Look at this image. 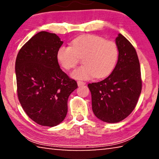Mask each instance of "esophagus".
<instances>
[{
  "label": "esophagus",
  "instance_id": "esophagus-1",
  "mask_svg": "<svg viewBox=\"0 0 159 159\" xmlns=\"http://www.w3.org/2000/svg\"><path fill=\"white\" fill-rule=\"evenodd\" d=\"M77 83H78V85H79V86H81V85H85V82L80 81V80H79V81H77Z\"/></svg>",
  "mask_w": 159,
  "mask_h": 159
}]
</instances>
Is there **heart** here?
Instances as JSON below:
<instances>
[{"instance_id": "heart-1", "label": "heart", "mask_w": 159, "mask_h": 159, "mask_svg": "<svg viewBox=\"0 0 159 159\" xmlns=\"http://www.w3.org/2000/svg\"><path fill=\"white\" fill-rule=\"evenodd\" d=\"M83 57L84 65L71 72L72 78L87 80L95 76L106 77L111 73L116 64L118 49L114 42L106 41L103 37L85 34L74 39L71 46L61 45L58 48L57 59L63 68H74L79 57Z\"/></svg>"}]
</instances>
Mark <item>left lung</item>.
Segmentation results:
<instances>
[{"label":"left lung","mask_w":159,"mask_h":159,"mask_svg":"<svg viewBox=\"0 0 159 159\" xmlns=\"http://www.w3.org/2000/svg\"><path fill=\"white\" fill-rule=\"evenodd\" d=\"M116 44L118 57L111 74L102 81L88 85L94 114L109 123L120 122L128 116L142 91L140 66L135 49L120 34L116 39Z\"/></svg>","instance_id":"obj_1"}]
</instances>
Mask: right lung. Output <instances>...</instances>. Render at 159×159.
Returning a JSON list of instances; mask_svg holds the SVG:
<instances>
[{
  "label": "right lung",
  "instance_id": "right-lung-1",
  "mask_svg": "<svg viewBox=\"0 0 159 159\" xmlns=\"http://www.w3.org/2000/svg\"><path fill=\"white\" fill-rule=\"evenodd\" d=\"M62 44L55 34L41 31L23 45L16 59L19 100L28 116L41 125L53 127L63 121L69 97L78 88L58 64L57 52Z\"/></svg>",
  "mask_w": 159,
  "mask_h": 159
}]
</instances>
